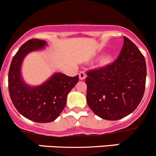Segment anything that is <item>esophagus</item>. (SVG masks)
<instances>
[{
  "label": "esophagus",
  "mask_w": 156,
  "mask_h": 156,
  "mask_svg": "<svg viewBox=\"0 0 156 156\" xmlns=\"http://www.w3.org/2000/svg\"><path fill=\"white\" fill-rule=\"evenodd\" d=\"M86 73L84 71H81V72H79V78L80 80H84L86 78Z\"/></svg>",
  "instance_id": "1"
}]
</instances>
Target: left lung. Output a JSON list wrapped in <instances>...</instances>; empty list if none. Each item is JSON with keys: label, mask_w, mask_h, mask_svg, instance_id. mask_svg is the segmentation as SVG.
Listing matches in <instances>:
<instances>
[{"label": "left lung", "mask_w": 156, "mask_h": 156, "mask_svg": "<svg viewBox=\"0 0 156 156\" xmlns=\"http://www.w3.org/2000/svg\"><path fill=\"white\" fill-rule=\"evenodd\" d=\"M87 103L99 117L109 121L133 112L146 87L145 58L137 47L124 36V44L112 63L87 72Z\"/></svg>", "instance_id": "obj_1"}]
</instances>
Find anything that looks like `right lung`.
I'll use <instances>...</instances> for the list:
<instances>
[{
    "label": "right lung",
    "mask_w": 156,
    "mask_h": 156,
    "mask_svg": "<svg viewBox=\"0 0 156 156\" xmlns=\"http://www.w3.org/2000/svg\"><path fill=\"white\" fill-rule=\"evenodd\" d=\"M46 41L31 39L23 44L13 56L8 73L10 99L17 111L24 117L38 123L54 121L66 104L67 95L78 81V75L69 77L62 73L53 75L38 87H29L23 81L20 67L29 52L39 50Z\"/></svg>",
    "instance_id": "obj_1"
}]
</instances>
